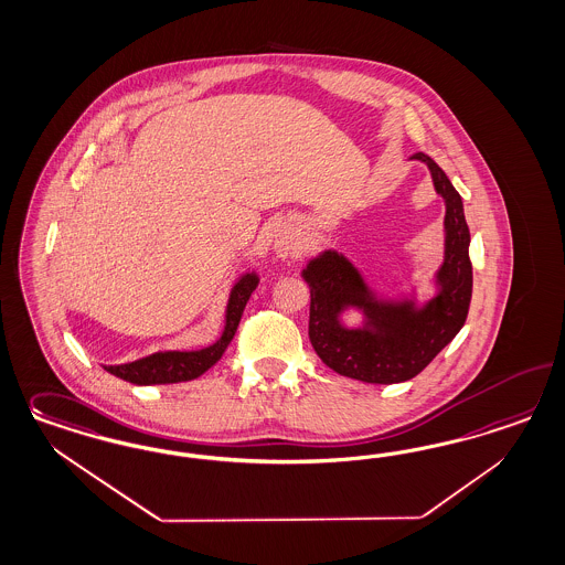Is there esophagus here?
<instances>
[{"mask_svg":"<svg viewBox=\"0 0 565 565\" xmlns=\"http://www.w3.org/2000/svg\"><path fill=\"white\" fill-rule=\"evenodd\" d=\"M295 243H297V238H295L291 226H280L278 233L274 235V254L278 257H289L295 249Z\"/></svg>","mask_w":565,"mask_h":565,"instance_id":"obj_1","label":"esophagus"}]
</instances>
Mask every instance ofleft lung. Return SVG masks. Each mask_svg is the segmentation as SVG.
<instances>
[{"mask_svg": "<svg viewBox=\"0 0 565 565\" xmlns=\"http://www.w3.org/2000/svg\"><path fill=\"white\" fill-rule=\"evenodd\" d=\"M430 170L437 195L445 201L443 262L430 285L435 292L418 299V287L401 295L376 291L364 273L337 249L308 259L301 278L310 287V341L337 374L372 384L414 379L440 349L456 339L472 299L470 231L463 201L447 174L426 153H414ZM361 313L358 326L344 316Z\"/></svg>", "mask_w": 565, "mask_h": 565, "instance_id": "obj_1", "label": "left lung"}]
</instances>
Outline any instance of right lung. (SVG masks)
Returning a JSON list of instances; mask_svg holds the SVG:
<instances>
[{
	"instance_id": "right-lung-1",
	"label": "right lung",
	"mask_w": 565,
	"mask_h": 565,
	"mask_svg": "<svg viewBox=\"0 0 565 565\" xmlns=\"http://www.w3.org/2000/svg\"><path fill=\"white\" fill-rule=\"evenodd\" d=\"M259 285V276L255 270L241 274L233 289L228 292L226 310H224V330L220 334L218 341L203 349H193V351H158L147 358H141L137 362L120 365H104L109 374L127 381V383L139 384V386H149V384H172L186 383L207 372L212 365L218 362L224 353V349L233 341L237 332L238 322L243 310Z\"/></svg>"
}]
</instances>
